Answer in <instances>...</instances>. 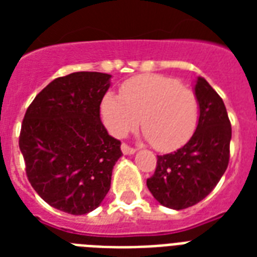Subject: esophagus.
Wrapping results in <instances>:
<instances>
[{"mask_svg":"<svg viewBox=\"0 0 257 257\" xmlns=\"http://www.w3.org/2000/svg\"><path fill=\"white\" fill-rule=\"evenodd\" d=\"M121 151H122V153H124V155H135V152H136V149L131 148V147L126 144L121 145Z\"/></svg>","mask_w":257,"mask_h":257,"instance_id":"obj_1","label":"esophagus"}]
</instances>
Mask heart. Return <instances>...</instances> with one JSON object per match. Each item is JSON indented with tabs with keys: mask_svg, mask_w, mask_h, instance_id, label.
<instances>
[{
	"mask_svg": "<svg viewBox=\"0 0 257 257\" xmlns=\"http://www.w3.org/2000/svg\"><path fill=\"white\" fill-rule=\"evenodd\" d=\"M101 120L114 137H125L139 122L144 136L159 151H173L187 143L199 120L195 92L176 78L141 74L121 85V96L105 93Z\"/></svg>",
	"mask_w": 257,
	"mask_h": 257,
	"instance_id": "b5f03b06",
	"label": "heart"
}]
</instances>
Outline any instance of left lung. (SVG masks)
<instances>
[{
	"mask_svg": "<svg viewBox=\"0 0 257 257\" xmlns=\"http://www.w3.org/2000/svg\"><path fill=\"white\" fill-rule=\"evenodd\" d=\"M199 122L191 140L176 152L157 156L155 175L147 180L153 197L171 209H185L205 199L229 163L232 128L221 97L197 77Z\"/></svg>",
	"mask_w": 257,
	"mask_h": 257,
	"instance_id": "left-lung-1",
	"label": "left lung"
}]
</instances>
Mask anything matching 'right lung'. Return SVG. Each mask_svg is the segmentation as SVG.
<instances>
[{
  "label": "right lung",
  "instance_id": "obj_1",
  "mask_svg": "<svg viewBox=\"0 0 257 257\" xmlns=\"http://www.w3.org/2000/svg\"><path fill=\"white\" fill-rule=\"evenodd\" d=\"M110 74L76 72L58 77L26 109L20 149L26 176L44 201L70 215L96 209L110 188L121 143L101 122Z\"/></svg>",
  "mask_w": 257,
  "mask_h": 257
}]
</instances>
